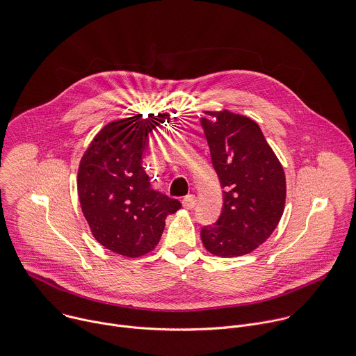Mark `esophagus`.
I'll return each mask as SVG.
<instances>
[{
  "label": "esophagus",
  "instance_id": "obj_1",
  "mask_svg": "<svg viewBox=\"0 0 356 356\" xmlns=\"http://www.w3.org/2000/svg\"><path fill=\"white\" fill-rule=\"evenodd\" d=\"M182 204L185 209H193L196 206V196L195 195H186L182 200Z\"/></svg>",
  "mask_w": 356,
  "mask_h": 356
}]
</instances>
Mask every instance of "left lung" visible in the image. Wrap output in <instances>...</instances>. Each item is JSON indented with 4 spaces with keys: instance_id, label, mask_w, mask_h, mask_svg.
I'll use <instances>...</instances> for the list:
<instances>
[{
    "instance_id": "8db88e82",
    "label": "left lung",
    "mask_w": 356,
    "mask_h": 356,
    "mask_svg": "<svg viewBox=\"0 0 356 356\" xmlns=\"http://www.w3.org/2000/svg\"><path fill=\"white\" fill-rule=\"evenodd\" d=\"M206 115L200 124L225 191L220 218L202 227L200 238L211 254L240 257L276 229L285 209V172L252 119L229 111Z\"/></svg>"
}]
</instances>
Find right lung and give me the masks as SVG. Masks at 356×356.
I'll list each match as a JSON object with an SVG mask.
<instances>
[{"mask_svg":"<svg viewBox=\"0 0 356 356\" xmlns=\"http://www.w3.org/2000/svg\"><path fill=\"white\" fill-rule=\"evenodd\" d=\"M167 118L136 115L106 124L80 163L79 196L92 236L129 258L154 250L165 218L182 206L153 189L143 168L149 134Z\"/></svg>","mask_w":356,"mask_h":356,"instance_id":"1","label":"right lung"}]
</instances>
